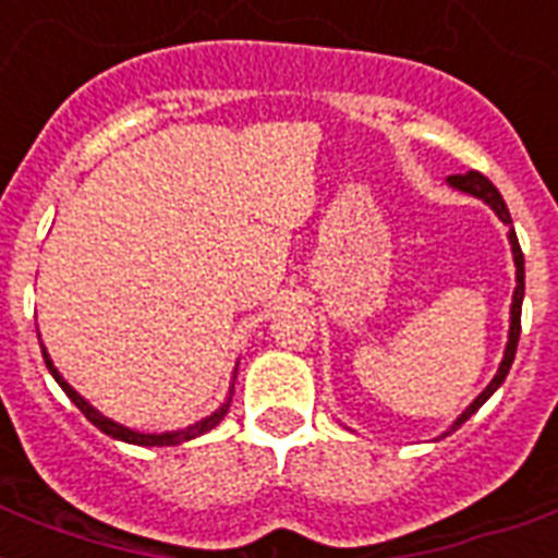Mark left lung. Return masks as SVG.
Listing matches in <instances>:
<instances>
[{
    "instance_id": "left-lung-1",
    "label": "left lung",
    "mask_w": 558,
    "mask_h": 558,
    "mask_svg": "<svg viewBox=\"0 0 558 558\" xmlns=\"http://www.w3.org/2000/svg\"><path fill=\"white\" fill-rule=\"evenodd\" d=\"M449 185L458 187V191L463 193H472V196H477V199H484L489 208L498 214V219L501 222H507L510 226V210H507V202H504V196L498 193V187L489 182V179L484 177V173H477V170H469V173H463V177H449ZM510 245H512V260H515V292H512V306H510V339H507V350H504V359L501 365H498V373H495V379L486 385L484 390H481V397L472 402V405L463 411V414L451 423V428L446 434H451L454 428H460V425L466 423L469 416L475 414L477 408L484 405L486 399L493 397L495 390L501 388V381L507 379V373H510L512 367V359H515V348H519V336H521V301H524V254H521V245H519V236H515V231H510ZM442 434V437H446Z\"/></svg>"
}]
</instances>
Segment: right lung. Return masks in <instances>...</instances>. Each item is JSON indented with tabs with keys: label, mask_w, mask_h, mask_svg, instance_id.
Returning a JSON list of instances; mask_svg holds the SVG:
<instances>
[{
	"label": "right lung",
	"mask_w": 558,
	"mask_h": 558,
	"mask_svg": "<svg viewBox=\"0 0 558 558\" xmlns=\"http://www.w3.org/2000/svg\"><path fill=\"white\" fill-rule=\"evenodd\" d=\"M43 348V344H39ZM43 359H46V367L51 371V376L57 379V385L65 390V397L72 399L74 405L81 408V414L89 420L95 428H100L104 434H109V437H116V440H124V442H133V446H179V442H185V440H193V437H202L205 432H210V428H217L219 420L228 414V405H231V397L222 402V405L214 411L210 416H205V420H199V423H193L187 425V428H182V432H165V434H142V432H133V428H126V425L116 423V420H109V416H104L98 411V408H92L86 399L77 393V390L69 385V381L60 376V371L54 367V362H51V356L46 353V348H43Z\"/></svg>",
	"instance_id": "1"
}]
</instances>
